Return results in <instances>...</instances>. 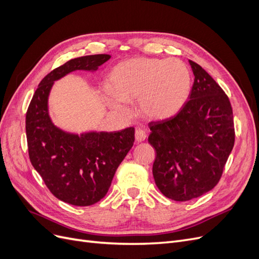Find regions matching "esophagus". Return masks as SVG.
<instances>
[{"mask_svg":"<svg viewBox=\"0 0 259 259\" xmlns=\"http://www.w3.org/2000/svg\"><path fill=\"white\" fill-rule=\"evenodd\" d=\"M146 137H147V135H146L145 131L140 130V128H137V130H136V132H135V139H136V142L142 143V142H144V140L146 139Z\"/></svg>","mask_w":259,"mask_h":259,"instance_id":"esophagus-1","label":"esophagus"}]
</instances>
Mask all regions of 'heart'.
Masks as SVG:
<instances>
[{"instance_id":"obj_1","label":"heart","mask_w":259,"mask_h":259,"mask_svg":"<svg viewBox=\"0 0 259 259\" xmlns=\"http://www.w3.org/2000/svg\"><path fill=\"white\" fill-rule=\"evenodd\" d=\"M190 85V71L183 60L137 57L112 68L103 99L111 110L122 115L128 114L125 103L137 100L144 116L163 120L183 108Z\"/></svg>"}]
</instances>
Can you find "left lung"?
<instances>
[{
	"mask_svg": "<svg viewBox=\"0 0 259 259\" xmlns=\"http://www.w3.org/2000/svg\"><path fill=\"white\" fill-rule=\"evenodd\" d=\"M194 82L189 100L174 116L149 123L156 151L152 173L159 190L189 201L218 184L234 145L232 108L223 89L189 60Z\"/></svg>",
	"mask_w": 259,
	"mask_h": 259,
	"instance_id": "obj_1",
	"label": "left lung"
}]
</instances>
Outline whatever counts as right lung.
<instances>
[{
  "label": "right lung",
  "instance_id": "add662e5",
  "mask_svg": "<svg viewBox=\"0 0 259 259\" xmlns=\"http://www.w3.org/2000/svg\"><path fill=\"white\" fill-rule=\"evenodd\" d=\"M110 58L107 54L90 55L54 69L38 84L26 114L31 164L55 197L76 206L93 205L107 194L116 168L134 144L135 130L67 133L52 122L49 96L55 81L75 70L96 71Z\"/></svg>",
  "mask_w": 259,
  "mask_h": 259
}]
</instances>
